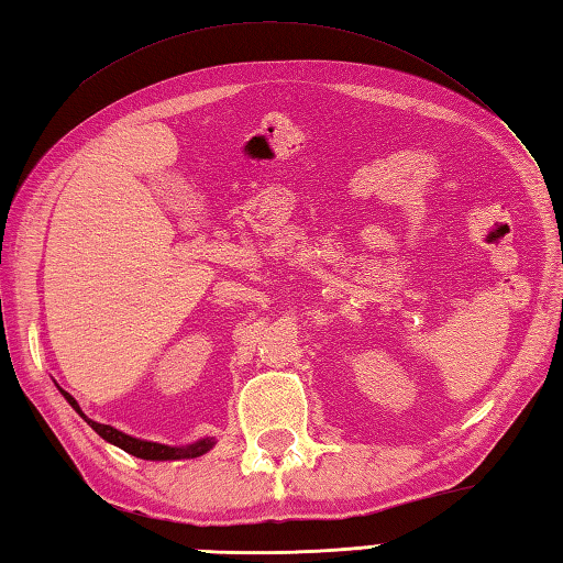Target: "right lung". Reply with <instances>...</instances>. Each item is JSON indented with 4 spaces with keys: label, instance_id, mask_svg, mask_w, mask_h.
I'll return each mask as SVG.
<instances>
[{
    "label": "right lung",
    "instance_id": "obj_1",
    "mask_svg": "<svg viewBox=\"0 0 563 563\" xmlns=\"http://www.w3.org/2000/svg\"><path fill=\"white\" fill-rule=\"evenodd\" d=\"M59 389V387H57ZM59 394L67 399V404L75 409L84 421H87L97 433L106 440L111 442V445L125 450L128 454H133V457H140V460H150V462H166V460H194V457H200V454H206L214 448V438H200L196 442H190V445H164V442H152V440H142V438H133L123 433V430H118L113 426H106V423H97L91 421V418L84 413L79 409L77 399L71 397L69 391L59 389Z\"/></svg>",
    "mask_w": 563,
    "mask_h": 563
}]
</instances>
